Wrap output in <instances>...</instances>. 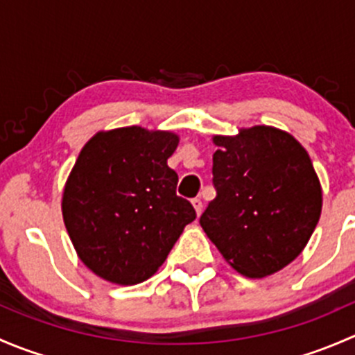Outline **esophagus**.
I'll return each instance as SVG.
<instances>
[{
    "label": "esophagus",
    "mask_w": 355,
    "mask_h": 355,
    "mask_svg": "<svg viewBox=\"0 0 355 355\" xmlns=\"http://www.w3.org/2000/svg\"><path fill=\"white\" fill-rule=\"evenodd\" d=\"M192 204H194V207H196V213L200 214V211H202V207H204V202H202V199H200V198H196V199H192Z\"/></svg>",
    "instance_id": "34e87169"
}]
</instances>
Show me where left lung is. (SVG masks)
Returning a JSON list of instances; mask_svg holds the SVG:
<instances>
[{
  "label": "left lung",
  "mask_w": 355,
  "mask_h": 355,
  "mask_svg": "<svg viewBox=\"0 0 355 355\" xmlns=\"http://www.w3.org/2000/svg\"><path fill=\"white\" fill-rule=\"evenodd\" d=\"M214 144L216 198L200 227L239 273L268 277L302 252L320 220L321 185L311 157L287 132L264 125L214 137Z\"/></svg>",
  "instance_id": "1"
}]
</instances>
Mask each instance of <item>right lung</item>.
<instances>
[{"label": "right lung", "mask_w": 355, "mask_h": 355, "mask_svg": "<svg viewBox=\"0 0 355 355\" xmlns=\"http://www.w3.org/2000/svg\"><path fill=\"white\" fill-rule=\"evenodd\" d=\"M178 137L141 127L96 134L63 192V220L78 257L105 280L135 285L164 263L196 209L168 166Z\"/></svg>", "instance_id": "right-lung-1"}]
</instances>
